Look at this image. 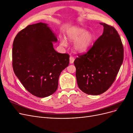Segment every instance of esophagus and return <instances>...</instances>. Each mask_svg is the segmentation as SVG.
<instances>
[{
	"label": "esophagus",
	"mask_w": 133,
	"mask_h": 133,
	"mask_svg": "<svg viewBox=\"0 0 133 133\" xmlns=\"http://www.w3.org/2000/svg\"><path fill=\"white\" fill-rule=\"evenodd\" d=\"M69 59H70V63L71 64H72V63H74V60H75V58H74V57H73V56H71V57H70Z\"/></svg>",
	"instance_id": "1"
}]
</instances>
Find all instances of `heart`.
I'll return each mask as SVG.
<instances>
[{"mask_svg":"<svg viewBox=\"0 0 133 133\" xmlns=\"http://www.w3.org/2000/svg\"><path fill=\"white\" fill-rule=\"evenodd\" d=\"M67 38L70 42H75L74 48L79 52L86 51L93 40V36L90 32L80 28H76L70 30L67 33ZM62 45L65 46L66 41L64 39L60 40Z\"/></svg>","mask_w":133,"mask_h":133,"instance_id":"heart-1","label":"heart"}]
</instances>
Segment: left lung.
<instances>
[{"label":"left lung","mask_w":133,"mask_h":133,"mask_svg":"<svg viewBox=\"0 0 133 133\" xmlns=\"http://www.w3.org/2000/svg\"><path fill=\"white\" fill-rule=\"evenodd\" d=\"M102 35L86 53L74 60L79 89L97 95L106 91L116 79L123 62L124 48L118 31L105 23Z\"/></svg>","instance_id":"left-lung-1"}]
</instances>
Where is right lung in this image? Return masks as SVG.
<instances>
[{
    "label": "right lung",
    "instance_id": "right-lung-1",
    "mask_svg": "<svg viewBox=\"0 0 133 133\" xmlns=\"http://www.w3.org/2000/svg\"><path fill=\"white\" fill-rule=\"evenodd\" d=\"M58 39L46 24L28 25L14 38L12 65L15 74L30 94L38 98L57 90L61 72L69 64V55L59 53L53 42Z\"/></svg>",
    "mask_w": 133,
    "mask_h": 133
}]
</instances>
